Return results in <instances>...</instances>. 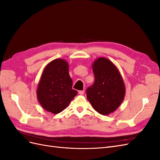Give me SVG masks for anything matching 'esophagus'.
I'll return each mask as SVG.
<instances>
[{
  "label": "esophagus",
  "instance_id": "34e87169",
  "mask_svg": "<svg viewBox=\"0 0 160 160\" xmlns=\"http://www.w3.org/2000/svg\"><path fill=\"white\" fill-rule=\"evenodd\" d=\"M84 93H85V90H82V91H79V95H83Z\"/></svg>",
  "mask_w": 160,
  "mask_h": 160
}]
</instances>
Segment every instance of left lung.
Wrapping results in <instances>:
<instances>
[{
    "instance_id": "8db88e82",
    "label": "left lung",
    "mask_w": 160,
    "mask_h": 160,
    "mask_svg": "<svg viewBox=\"0 0 160 160\" xmlns=\"http://www.w3.org/2000/svg\"><path fill=\"white\" fill-rule=\"evenodd\" d=\"M92 68L95 82L87 89V98L99 113L109 115L119 107L124 99L123 78L116 66L104 57L97 59Z\"/></svg>"
}]
</instances>
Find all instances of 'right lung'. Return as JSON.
Returning a JSON list of instances; mask_svg holds the SVG:
<instances>
[{"instance_id":"1","label":"right lung","mask_w":160,"mask_h":160,"mask_svg":"<svg viewBox=\"0 0 160 160\" xmlns=\"http://www.w3.org/2000/svg\"><path fill=\"white\" fill-rule=\"evenodd\" d=\"M68 62L62 59L52 61L43 70L37 90L38 102L49 112L59 113L77 95L72 89Z\"/></svg>"}]
</instances>
